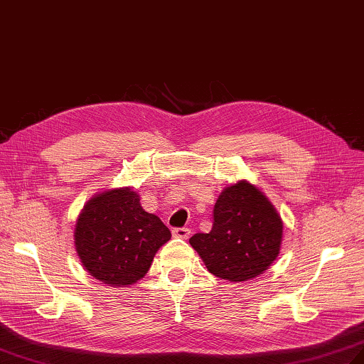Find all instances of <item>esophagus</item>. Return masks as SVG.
Instances as JSON below:
<instances>
[{"instance_id": "34e87169", "label": "esophagus", "mask_w": 364, "mask_h": 364, "mask_svg": "<svg viewBox=\"0 0 364 364\" xmlns=\"http://www.w3.org/2000/svg\"><path fill=\"white\" fill-rule=\"evenodd\" d=\"M172 235L175 237H180V239H188L191 236V230L189 228H173Z\"/></svg>"}]
</instances>
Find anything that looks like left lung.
<instances>
[{
  "label": "left lung",
  "mask_w": 364,
  "mask_h": 364,
  "mask_svg": "<svg viewBox=\"0 0 364 364\" xmlns=\"http://www.w3.org/2000/svg\"><path fill=\"white\" fill-rule=\"evenodd\" d=\"M283 220L267 196L239 180L220 192L210 233L189 239L206 269L222 280L242 283L261 275L277 259Z\"/></svg>",
  "instance_id": "left-lung-1"
}]
</instances>
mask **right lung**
Here are the masks:
<instances>
[{
  "mask_svg": "<svg viewBox=\"0 0 364 364\" xmlns=\"http://www.w3.org/2000/svg\"><path fill=\"white\" fill-rule=\"evenodd\" d=\"M73 237L82 267L95 280L127 288L142 280L172 235L158 215L144 210L136 191L112 188L87 200Z\"/></svg>",
  "mask_w": 364,
  "mask_h": 364,
  "instance_id": "right-lung-1",
  "label": "right lung"
}]
</instances>
